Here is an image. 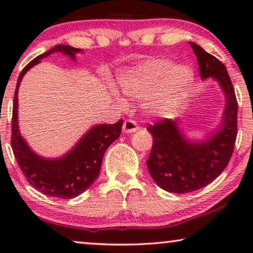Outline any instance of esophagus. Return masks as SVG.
I'll use <instances>...</instances> for the list:
<instances>
[{
    "label": "esophagus",
    "mask_w": 253,
    "mask_h": 253,
    "mask_svg": "<svg viewBox=\"0 0 253 253\" xmlns=\"http://www.w3.org/2000/svg\"><path fill=\"white\" fill-rule=\"evenodd\" d=\"M139 129V126H137V123L134 122L133 120H126V122L123 123V131L126 133H131V132H134V131H137Z\"/></svg>",
    "instance_id": "1"
}]
</instances>
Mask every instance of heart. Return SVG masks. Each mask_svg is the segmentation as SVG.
Wrapping results in <instances>:
<instances>
[{
	"instance_id": "obj_1",
	"label": "heart",
	"mask_w": 253,
	"mask_h": 253,
	"mask_svg": "<svg viewBox=\"0 0 253 253\" xmlns=\"http://www.w3.org/2000/svg\"><path fill=\"white\" fill-rule=\"evenodd\" d=\"M170 68L168 61H147L124 74L120 84L126 94L141 98L160 82L151 105L155 109H167L188 91L193 78L189 68Z\"/></svg>"
}]
</instances>
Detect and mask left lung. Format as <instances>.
Returning a JSON list of instances; mask_svg holds the SVG:
<instances>
[{
    "mask_svg": "<svg viewBox=\"0 0 253 253\" xmlns=\"http://www.w3.org/2000/svg\"><path fill=\"white\" fill-rule=\"evenodd\" d=\"M199 65L200 77L219 82L226 94L223 121L216 132L203 143L186 141L174 121L164 119L147 126L153 145L146 165L155 183L166 191L188 193L202 189L227 167L237 136V100L222 62L190 42Z\"/></svg>",
    "mask_w": 253,
    "mask_h": 253,
    "instance_id": "left-lung-1",
    "label": "left lung"
}]
</instances>
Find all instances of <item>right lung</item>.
<instances>
[{
    "mask_svg": "<svg viewBox=\"0 0 253 253\" xmlns=\"http://www.w3.org/2000/svg\"><path fill=\"white\" fill-rule=\"evenodd\" d=\"M57 51L75 58V54L81 51V49L67 44H57L46 53L37 56L20 72L13 95L11 147L20 170L33 188L46 196L70 199L86 191L98 178L103 154L109 145L120 137L123 120H120L115 124H99L93 126L87 133L84 134L75 148L57 160L40 158L30 150L29 145L20 136L17 122L18 87L27 70L39 63L41 58Z\"/></svg>",
    "mask_w": 253,
    "mask_h": 253,
    "instance_id": "right-lung-1",
    "label": "right lung"
}]
</instances>
